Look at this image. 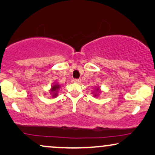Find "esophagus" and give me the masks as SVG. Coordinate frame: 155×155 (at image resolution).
I'll list each match as a JSON object with an SVG mask.
<instances>
[{
  "label": "esophagus",
  "instance_id": "34e87169",
  "mask_svg": "<svg viewBox=\"0 0 155 155\" xmlns=\"http://www.w3.org/2000/svg\"><path fill=\"white\" fill-rule=\"evenodd\" d=\"M74 82H75V83H78V84H79V83H80V82H81V80L80 79H74Z\"/></svg>",
  "mask_w": 155,
  "mask_h": 155
}]
</instances>
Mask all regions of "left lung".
<instances>
[{
    "mask_svg": "<svg viewBox=\"0 0 155 155\" xmlns=\"http://www.w3.org/2000/svg\"><path fill=\"white\" fill-rule=\"evenodd\" d=\"M101 92V91L100 90V87H96L94 89V92H92V94H94V97H97L99 96V94Z\"/></svg>",
    "mask_w": 155,
    "mask_h": 155,
    "instance_id": "1",
    "label": "left lung"
}]
</instances>
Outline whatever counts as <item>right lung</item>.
Listing matches in <instances>:
<instances>
[{"mask_svg":"<svg viewBox=\"0 0 155 155\" xmlns=\"http://www.w3.org/2000/svg\"><path fill=\"white\" fill-rule=\"evenodd\" d=\"M61 88V85L59 84L58 83H57V82H54V84L51 86V88L50 91V93L52 95V97H56L58 96V90L59 89Z\"/></svg>","mask_w":155,"mask_h":155,"instance_id":"obj_1","label":"right lung"}]
</instances>
